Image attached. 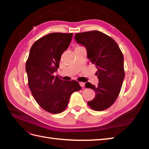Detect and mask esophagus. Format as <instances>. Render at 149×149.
Masks as SVG:
<instances>
[{
	"label": "esophagus",
	"mask_w": 149,
	"mask_h": 149,
	"mask_svg": "<svg viewBox=\"0 0 149 149\" xmlns=\"http://www.w3.org/2000/svg\"><path fill=\"white\" fill-rule=\"evenodd\" d=\"M79 85H80L81 87H83L84 86V84H85V83H83V82H79Z\"/></svg>",
	"instance_id": "esophagus-1"
}]
</instances>
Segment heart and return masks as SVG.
Listing matches in <instances>:
<instances>
[{"instance_id":"b5f03b06","label":"heart","mask_w":149,"mask_h":149,"mask_svg":"<svg viewBox=\"0 0 149 149\" xmlns=\"http://www.w3.org/2000/svg\"><path fill=\"white\" fill-rule=\"evenodd\" d=\"M77 47H76V48H77Z\"/></svg>"}]
</instances>
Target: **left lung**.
<instances>
[{"instance_id": "1", "label": "left lung", "mask_w": 149, "mask_h": 149, "mask_svg": "<svg viewBox=\"0 0 149 149\" xmlns=\"http://www.w3.org/2000/svg\"><path fill=\"white\" fill-rule=\"evenodd\" d=\"M74 38L86 47L88 58L97 69V86L89 82L85 84L95 92L88 104L94 111L105 110L113 104L120 91L125 76L123 53L113 38L100 31L76 33Z\"/></svg>"}]
</instances>
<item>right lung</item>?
Instances as JSON below:
<instances>
[{"instance_id": "obj_1", "label": "right lung", "mask_w": 149, "mask_h": 149, "mask_svg": "<svg viewBox=\"0 0 149 149\" xmlns=\"http://www.w3.org/2000/svg\"><path fill=\"white\" fill-rule=\"evenodd\" d=\"M72 37L73 33H52L44 36L31 46L26 62L31 94L40 107L52 114L63 111L71 94L81 89L77 81H63L53 75Z\"/></svg>"}]
</instances>
